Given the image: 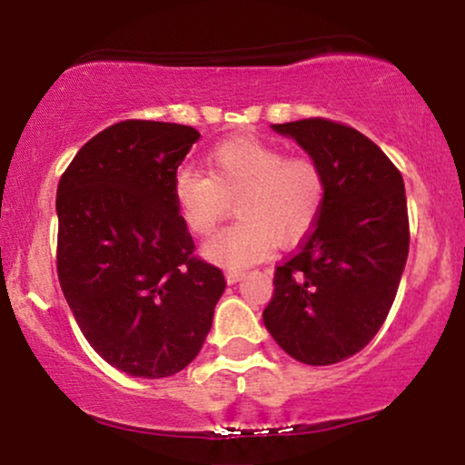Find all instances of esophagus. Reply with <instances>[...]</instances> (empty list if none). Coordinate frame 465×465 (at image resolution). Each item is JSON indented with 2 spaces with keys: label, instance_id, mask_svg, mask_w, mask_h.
Wrapping results in <instances>:
<instances>
[{
  "label": "esophagus",
  "instance_id": "obj_1",
  "mask_svg": "<svg viewBox=\"0 0 465 465\" xmlns=\"http://www.w3.org/2000/svg\"><path fill=\"white\" fill-rule=\"evenodd\" d=\"M225 277H227V284H238V282L244 277V271H227Z\"/></svg>",
  "mask_w": 465,
  "mask_h": 465
}]
</instances>
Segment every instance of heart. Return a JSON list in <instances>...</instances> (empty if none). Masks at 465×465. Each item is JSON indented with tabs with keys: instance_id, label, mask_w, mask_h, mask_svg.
<instances>
[{
	"instance_id": "b5f03b06",
	"label": "heart",
	"mask_w": 465,
	"mask_h": 465,
	"mask_svg": "<svg viewBox=\"0 0 465 465\" xmlns=\"http://www.w3.org/2000/svg\"><path fill=\"white\" fill-rule=\"evenodd\" d=\"M210 174L183 165L174 173L173 196L192 232L207 236L236 201L238 223L203 247L210 262L242 271L291 247L314 227L325 201L322 168L306 157L288 159L282 148L251 140L218 143L207 154Z\"/></svg>"
}]
</instances>
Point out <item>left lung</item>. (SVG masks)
<instances>
[{"label":"left lung","mask_w":465,"mask_h":465,"mask_svg":"<svg viewBox=\"0 0 465 465\" xmlns=\"http://www.w3.org/2000/svg\"><path fill=\"white\" fill-rule=\"evenodd\" d=\"M271 129L322 168L325 201L300 251L275 269L262 322L295 361L334 365L370 343L396 300L409 255L404 181L351 126L311 117Z\"/></svg>","instance_id":"left-lung-1"}]
</instances>
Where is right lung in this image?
Segmentation results:
<instances>
[{
  "label": "right lung",
  "instance_id": "1",
  "mask_svg": "<svg viewBox=\"0 0 465 465\" xmlns=\"http://www.w3.org/2000/svg\"><path fill=\"white\" fill-rule=\"evenodd\" d=\"M201 133L126 120L76 153L56 190V269L80 332L115 370L173 376L196 359L225 291L194 258L173 179Z\"/></svg>",
  "mask_w": 465,
  "mask_h": 465
}]
</instances>
